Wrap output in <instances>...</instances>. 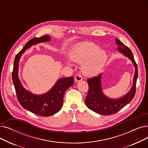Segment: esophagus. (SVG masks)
Listing matches in <instances>:
<instances>
[{
	"label": "esophagus",
	"instance_id": "obj_1",
	"mask_svg": "<svg viewBox=\"0 0 148 148\" xmlns=\"http://www.w3.org/2000/svg\"><path fill=\"white\" fill-rule=\"evenodd\" d=\"M82 79H83L82 76L80 74L76 75L75 77V82H79L82 81Z\"/></svg>",
	"mask_w": 148,
	"mask_h": 148
}]
</instances>
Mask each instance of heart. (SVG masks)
Returning <instances> with one entry per match:
<instances>
[{
	"label": "heart",
	"instance_id": "heart-1",
	"mask_svg": "<svg viewBox=\"0 0 148 148\" xmlns=\"http://www.w3.org/2000/svg\"><path fill=\"white\" fill-rule=\"evenodd\" d=\"M73 62L82 64V71L87 77L98 75L105 65L107 54L94 43H82L75 47L69 54Z\"/></svg>",
	"mask_w": 148,
	"mask_h": 148
}]
</instances>
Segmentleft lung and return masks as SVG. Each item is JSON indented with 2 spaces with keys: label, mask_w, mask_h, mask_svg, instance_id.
Instances as JSON below:
<instances>
[{
  "label": "left lung",
  "mask_w": 148,
  "mask_h": 148,
  "mask_svg": "<svg viewBox=\"0 0 148 148\" xmlns=\"http://www.w3.org/2000/svg\"><path fill=\"white\" fill-rule=\"evenodd\" d=\"M115 42L118 45V51L129 58L134 66L135 73L133 78V83L130 91L123 97L119 99H111L107 97L103 92L101 74L97 77L88 79L89 91L85 99V104L90 110L101 115H111L117 113L130 103L136 94V83L138 77L137 63L135 62L132 51L129 48L125 45L117 38H115Z\"/></svg>",
  "instance_id": "1"
}]
</instances>
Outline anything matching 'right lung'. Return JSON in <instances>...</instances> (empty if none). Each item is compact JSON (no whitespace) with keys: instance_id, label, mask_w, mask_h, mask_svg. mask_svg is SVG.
I'll return each instance as SVG.
<instances>
[{"instance_id":"add662e5","label":"right lung","mask_w":148,"mask_h":148,"mask_svg":"<svg viewBox=\"0 0 148 148\" xmlns=\"http://www.w3.org/2000/svg\"><path fill=\"white\" fill-rule=\"evenodd\" d=\"M51 40L48 35L40 37H35L29 40L22 49L16 56L12 78L15 87L18 101L22 106L26 110L43 117L53 115L58 112L62 107L63 96L66 90L74 84V77L61 78L57 80L51 89L43 94H34L22 86L18 78V64L22 55L26 49L37 43L47 42Z\"/></svg>"}]
</instances>
